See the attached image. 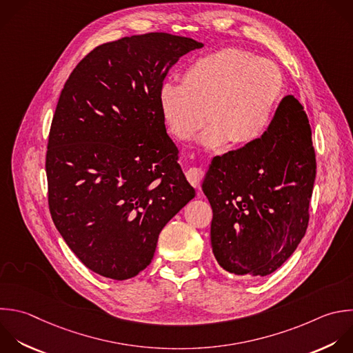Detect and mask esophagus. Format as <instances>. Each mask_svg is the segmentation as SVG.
<instances>
[{
	"label": "esophagus",
	"instance_id": "34e87169",
	"mask_svg": "<svg viewBox=\"0 0 353 353\" xmlns=\"http://www.w3.org/2000/svg\"><path fill=\"white\" fill-rule=\"evenodd\" d=\"M203 171L201 168H197V167H192L188 170L186 172V178L188 181L194 186V188H200L201 185V181H203Z\"/></svg>",
	"mask_w": 353,
	"mask_h": 353
}]
</instances>
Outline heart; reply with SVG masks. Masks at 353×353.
<instances>
[{
	"label": "heart",
	"instance_id": "b5f03b06",
	"mask_svg": "<svg viewBox=\"0 0 353 353\" xmlns=\"http://www.w3.org/2000/svg\"><path fill=\"white\" fill-rule=\"evenodd\" d=\"M283 97V77L274 63L239 50L225 48L190 63L182 84L164 83L160 105L165 123L179 139L205 127L201 143L216 149L230 141L245 146L269 130Z\"/></svg>",
	"mask_w": 353,
	"mask_h": 353
}]
</instances>
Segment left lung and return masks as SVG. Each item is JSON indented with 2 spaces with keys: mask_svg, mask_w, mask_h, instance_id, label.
Here are the masks:
<instances>
[{
  "mask_svg": "<svg viewBox=\"0 0 353 353\" xmlns=\"http://www.w3.org/2000/svg\"><path fill=\"white\" fill-rule=\"evenodd\" d=\"M314 178L309 120L288 95L261 139L216 156L205 175L218 263L251 277L279 269L305 236Z\"/></svg>",
  "mask_w": 353,
  "mask_h": 353,
  "instance_id": "1",
  "label": "left lung"
}]
</instances>
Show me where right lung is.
Here are the masks:
<instances>
[{
	"label": "right lung",
	"instance_id": "1",
	"mask_svg": "<svg viewBox=\"0 0 353 353\" xmlns=\"http://www.w3.org/2000/svg\"><path fill=\"white\" fill-rule=\"evenodd\" d=\"M201 47L168 33L106 43L61 92L46 157L48 205L69 248L101 276L127 280L148 268L161 229L194 197L160 88L171 66Z\"/></svg>",
	"mask_w": 353,
	"mask_h": 353
}]
</instances>
